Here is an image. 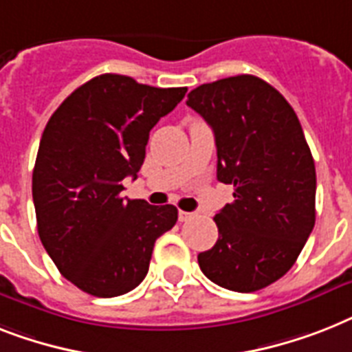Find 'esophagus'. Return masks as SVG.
Instances as JSON below:
<instances>
[{"mask_svg": "<svg viewBox=\"0 0 352 352\" xmlns=\"http://www.w3.org/2000/svg\"><path fill=\"white\" fill-rule=\"evenodd\" d=\"M193 217H195V213H190V211H179V221L181 222L191 221Z\"/></svg>", "mask_w": 352, "mask_h": 352, "instance_id": "esophagus-1", "label": "esophagus"}]
</instances>
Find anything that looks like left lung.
I'll use <instances>...</instances> for the list:
<instances>
[{
    "instance_id": "left-lung-1",
    "label": "left lung",
    "mask_w": 352,
    "mask_h": 352,
    "mask_svg": "<svg viewBox=\"0 0 352 352\" xmlns=\"http://www.w3.org/2000/svg\"><path fill=\"white\" fill-rule=\"evenodd\" d=\"M186 104L215 133L217 179L235 190L199 265L230 291L267 287L293 267L315 228V161L298 117L276 88L248 74L201 85Z\"/></svg>"
}]
</instances>
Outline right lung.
<instances>
[{"instance_id":"1","label":"right lung","mask_w":352,"mask_h":352,"mask_svg":"<svg viewBox=\"0 0 352 352\" xmlns=\"http://www.w3.org/2000/svg\"><path fill=\"white\" fill-rule=\"evenodd\" d=\"M188 88H155L102 74L74 90L48 119L32 173L37 233L57 270L99 298L135 289L153 244L177 222V208L126 199L150 130Z\"/></svg>"}]
</instances>
